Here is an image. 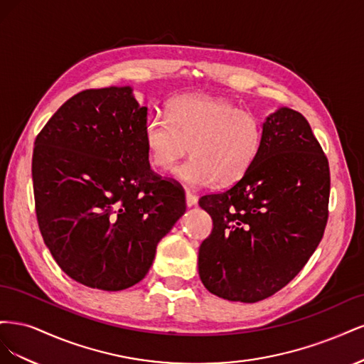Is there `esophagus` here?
<instances>
[{
    "label": "esophagus",
    "instance_id": "esophagus-1",
    "mask_svg": "<svg viewBox=\"0 0 364 364\" xmlns=\"http://www.w3.org/2000/svg\"><path fill=\"white\" fill-rule=\"evenodd\" d=\"M185 202H186V206H188V208L194 206L197 203V196L190 193V191H186L185 193Z\"/></svg>",
    "mask_w": 364,
    "mask_h": 364
}]
</instances>
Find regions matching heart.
Segmentation results:
<instances>
[{"instance_id":"1","label":"heart","mask_w":364,"mask_h":364,"mask_svg":"<svg viewBox=\"0 0 364 364\" xmlns=\"http://www.w3.org/2000/svg\"><path fill=\"white\" fill-rule=\"evenodd\" d=\"M167 118L153 115L144 142L153 167L173 173L190 147L191 158L176 171L193 188L240 181L262 146L261 119L225 98L179 95L167 105Z\"/></svg>"}]
</instances>
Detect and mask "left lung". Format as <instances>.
<instances>
[{
  "instance_id": "1",
  "label": "left lung",
  "mask_w": 364,
  "mask_h": 364,
  "mask_svg": "<svg viewBox=\"0 0 364 364\" xmlns=\"http://www.w3.org/2000/svg\"><path fill=\"white\" fill-rule=\"evenodd\" d=\"M250 170L223 193L202 196L213 232L199 249L208 291L253 304L285 287L321 243L329 165L306 118L281 107L262 124Z\"/></svg>"
}]
</instances>
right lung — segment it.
Instances as JSON below:
<instances>
[{
    "label": "right lung",
    "instance_id": "add662e5",
    "mask_svg": "<svg viewBox=\"0 0 364 364\" xmlns=\"http://www.w3.org/2000/svg\"><path fill=\"white\" fill-rule=\"evenodd\" d=\"M147 107L130 86L65 102L35 141L33 193L43 243L86 287L118 291L146 277L185 213V193L150 168Z\"/></svg>",
    "mask_w": 364,
    "mask_h": 364
}]
</instances>
